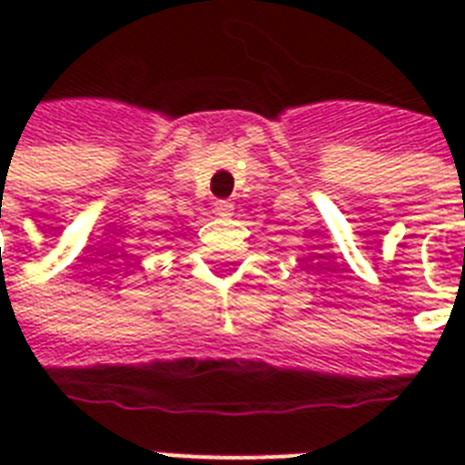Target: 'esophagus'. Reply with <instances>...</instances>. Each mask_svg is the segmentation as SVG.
<instances>
[{"label":"esophagus","instance_id":"34e87169","mask_svg":"<svg viewBox=\"0 0 465 465\" xmlns=\"http://www.w3.org/2000/svg\"><path fill=\"white\" fill-rule=\"evenodd\" d=\"M214 212H217L219 217H232L233 204L229 203V200H217V203H214Z\"/></svg>","mask_w":465,"mask_h":465}]
</instances>
